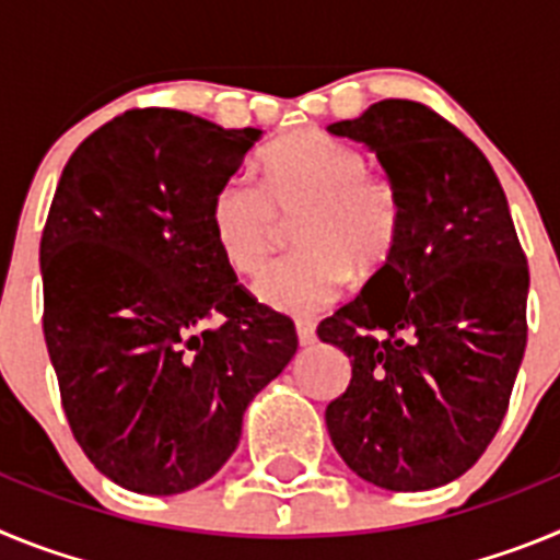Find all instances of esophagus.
<instances>
[{
  "label": "esophagus",
  "instance_id": "1",
  "mask_svg": "<svg viewBox=\"0 0 560 560\" xmlns=\"http://www.w3.org/2000/svg\"><path fill=\"white\" fill-rule=\"evenodd\" d=\"M296 339H300V345H303V348H311V345H314V341H316L314 325H311V323H296Z\"/></svg>",
  "mask_w": 560,
  "mask_h": 560
}]
</instances>
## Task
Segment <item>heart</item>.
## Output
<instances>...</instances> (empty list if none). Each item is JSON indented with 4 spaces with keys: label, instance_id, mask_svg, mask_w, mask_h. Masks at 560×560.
<instances>
[{
    "label": "heart",
    "instance_id": "heart-1",
    "mask_svg": "<svg viewBox=\"0 0 560 560\" xmlns=\"http://www.w3.org/2000/svg\"><path fill=\"white\" fill-rule=\"evenodd\" d=\"M368 156L323 131L291 133L260 156L264 187L232 176L215 190L210 224L232 271L255 277L269 266L283 221H296L300 255L255 285L280 314L308 316L345 294L350 277L381 275L400 237L393 187L368 173Z\"/></svg>",
    "mask_w": 560,
    "mask_h": 560
}]
</instances>
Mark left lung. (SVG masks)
Listing matches in <instances>:
<instances>
[{"mask_svg": "<svg viewBox=\"0 0 560 560\" xmlns=\"http://www.w3.org/2000/svg\"><path fill=\"white\" fill-rule=\"evenodd\" d=\"M364 142L400 207L393 260L316 336L350 359L325 409L350 471L387 491L463 477L497 434L527 345L530 271L491 162L415 101L328 126Z\"/></svg>", "mask_w": 560, "mask_h": 560, "instance_id": "8db88e82", "label": "left lung"}]
</instances>
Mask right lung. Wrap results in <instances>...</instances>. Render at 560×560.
Here are the masks:
<instances>
[{
  "mask_svg": "<svg viewBox=\"0 0 560 560\" xmlns=\"http://www.w3.org/2000/svg\"><path fill=\"white\" fill-rule=\"evenodd\" d=\"M260 137L176 108L126 112L56 187L44 339L78 446L126 491L173 497L215 477L252 398L296 353L294 323L237 285L212 237V196Z\"/></svg>",
  "mask_w": 560,
  "mask_h": 560,
  "instance_id": "obj_1",
  "label": "right lung"
}]
</instances>
